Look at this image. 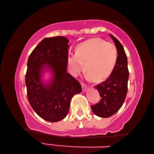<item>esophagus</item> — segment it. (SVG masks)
I'll return each instance as SVG.
<instances>
[{
	"label": "esophagus",
	"mask_w": 154,
	"mask_h": 154,
	"mask_svg": "<svg viewBox=\"0 0 154 154\" xmlns=\"http://www.w3.org/2000/svg\"><path fill=\"white\" fill-rule=\"evenodd\" d=\"M82 90L83 92H85V91L88 90V87L86 86V85L84 84V83H82Z\"/></svg>",
	"instance_id": "obj_1"
}]
</instances>
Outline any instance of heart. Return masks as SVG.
Instances as JSON below:
<instances>
[{"label":"heart","mask_w":154,"mask_h":154,"mask_svg":"<svg viewBox=\"0 0 154 154\" xmlns=\"http://www.w3.org/2000/svg\"><path fill=\"white\" fill-rule=\"evenodd\" d=\"M118 51L113 43L99 38H92L78 45L76 53L68 56V64L71 74L77 76L84 69L86 77L95 82L105 80L116 64Z\"/></svg>","instance_id":"b5f03b06"}]
</instances>
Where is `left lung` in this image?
<instances>
[{
	"mask_svg": "<svg viewBox=\"0 0 154 154\" xmlns=\"http://www.w3.org/2000/svg\"><path fill=\"white\" fill-rule=\"evenodd\" d=\"M109 36L118 51L116 64L108 79L96 87L101 99L96 105L91 106L96 116L104 118L112 116L122 107L127 94L129 77L127 56L123 46L113 35L109 34Z\"/></svg>",
	"mask_w": 154,
	"mask_h": 154,
	"instance_id": "left-lung-1",
	"label": "left lung"
}]
</instances>
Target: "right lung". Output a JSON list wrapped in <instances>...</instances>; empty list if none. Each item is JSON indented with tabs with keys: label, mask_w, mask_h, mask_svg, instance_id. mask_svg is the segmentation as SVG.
<instances>
[{
	"label": "right lung",
	"mask_w": 154,
	"mask_h": 154,
	"mask_svg": "<svg viewBox=\"0 0 154 154\" xmlns=\"http://www.w3.org/2000/svg\"><path fill=\"white\" fill-rule=\"evenodd\" d=\"M69 42L64 36L44 38L28 60V101L38 116L50 122L66 118L72 97L82 90L79 82L67 72ZM46 72L51 75L48 81L43 79Z\"/></svg>",
	"instance_id": "1"
}]
</instances>
